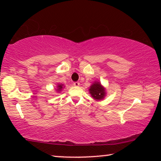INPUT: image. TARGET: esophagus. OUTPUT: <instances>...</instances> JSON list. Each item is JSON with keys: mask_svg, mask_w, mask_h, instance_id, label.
Returning <instances> with one entry per match:
<instances>
[{"mask_svg": "<svg viewBox=\"0 0 161 161\" xmlns=\"http://www.w3.org/2000/svg\"><path fill=\"white\" fill-rule=\"evenodd\" d=\"M74 86H80V82H78V81H75V82H74Z\"/></svg>", "mask_w": 161, "mask_h": 161, "instance_id": "34e87169", "label": "esophagus"}]
</instances>
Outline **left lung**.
I'll return each instance as SVG.
<instances>
[{
  "label": "left lung",
  "instance_id": "obj_1",
  "mask_svg": "<svg viewBox=\"0 0 161 161\" xmlns=\"http://www.w3.org/2000/svg\"><path fill=\"white\" fill-rule=\"evenodd\" d=\"M89 93L95 100H102L104 98L106 95V90L100 82L95 81L92 84L89 88Z\"/></svg>",
  "mask_w": 161,
  "mask_h": 161
}]
</instances>
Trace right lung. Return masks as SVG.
Returning <instances> with one entry per match:
<instances>
[{
	"label": "right lung",
	"mask_w": 161,
	"mask_h": 161,
	"mask_svg": "<svg viewBox=\"0 0 161 161\" xmlns=\"http://www.w3.org/2000/svg\"><path fill=\"white\" fill-rule=\"evenodd\" d=\"M63 88V84H58V89H57V91L60 92L62 90V89Z\"/></svg>",
	"instance_id": "add662e5"
}]
</instances>
